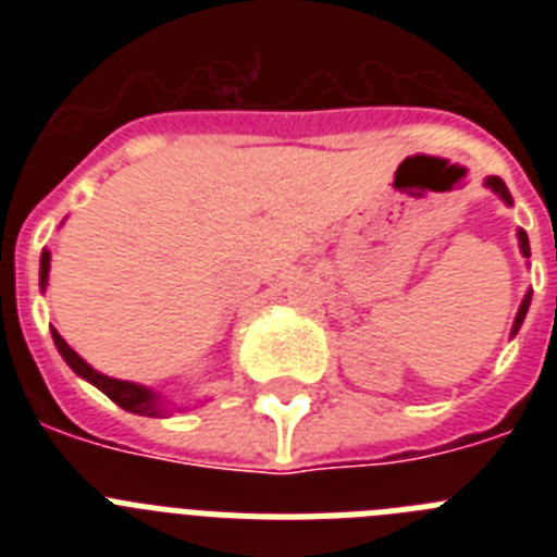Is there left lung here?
Returning a JSON list of instances; mask_svg holds the SVG:
<instances>
[{
    "label": "left lung",
    "mask_w": 557,
    "mask_h": 557,
    "mask_svg": "<svg viewBox=\"0 0 557 557\" xmlns=\"http://www.w3.org/2000/svg\"><path fill=\"white\" fill-rule=\"evenodd\" d=\"M485 186H488V189H494L496 195H499V198L505 200V203H508V206L513 203V198H510L508 186L502 184V178H496V175H491V178H485ZM519 248H521V253L530 256V243H528V234H524V231H519ZM530 298H533V293L524 295V301H521V307H519V314H516L513 332H510V334L519 332V326H521V323H524V314H528V309H530Z\"/></svg>",
    "instance_id": "obj_1"
}]
</instances>
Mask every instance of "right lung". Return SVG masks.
Returning a JSON list of instances; mask_svg holds the SVG:
<instances>
[{
    "instance_id": "right-lung-1",
    "label": "right lung",
    "mask_w": 557,
    "mask_h": 557,
    "mask_svg": "<svg viewBox=\"0 0 557 557\" xmlns=\"http://www.w3.org/2000/svg\"><path fill=\"white\" fill-rule=\"evenodd\" d=\"M47 278H49V250H44L41 253V289L47 287ZM52 339H55L58 351H61V357L66 359L69 368H72L77 376L86 379V382H91L95 387H100V391L106 393L111 401H116L122 410L136 412V416H161V412H164V407H161V398L156 396L150 387L136 385V382H122V379H111V376H106V373L95 371V368L88 366L81 354L69 348V343L55 332V329H52Z\"/></svg>"
}]
</instances>
